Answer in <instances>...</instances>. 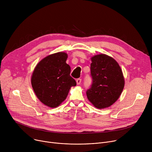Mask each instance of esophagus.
<instances>
[{
	"instance_id": "1",
	"label": "esophagus",
	"mask_w": 152,
	"mask_h": 152,
	"mask_svg": "<svg viewBox=\"0 0 152 152\" xmlns=\"http://www.w3.org/2000/svg\"><path fill=\"white\" fill-rule=\"evenodd\" d=\"M81 83V79L79 78V79H76V83H77V85L80 84Z\"/></svg>"
}]
</instances>
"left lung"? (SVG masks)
<instances>
[{
    "mask_svg": "<svg viewBox=\"0 0 152 152\" xmlns=\"http://www.w3.org/2000/svg\"><path fill=\"white\" fill-rule=\"evenodd\" d=\"M91 87L87 97L98 109L112 105L120 97L124 87V77L121 67L112 57L99 54L91 57Z\"/></svg>",
    "mask_w": 152,
    "mask_h": 152,
    "instance_id": "8db88e82",
    "label": "left lung"
}]
</instances>
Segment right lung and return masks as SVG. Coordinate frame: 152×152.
<instances>
[{
	"mask_svg": "<svg viewBox=\"0 0 152 152\" xmlns=\"http://www.w3.org/2000/svg\"><path fill=\"white\" fill-rule=\"evenodd\" d=\"M68 54L60 52L47 56L34 68L31 85L37 99L50 108L58 107L65 100L75 79L70 76L71 68L66 63Z\"/></svg>",
	"mask_w": 152,
	"mask_h": 152,
	"instance_id": "1",
	"label": "right lung"
}]
</instances>
